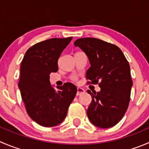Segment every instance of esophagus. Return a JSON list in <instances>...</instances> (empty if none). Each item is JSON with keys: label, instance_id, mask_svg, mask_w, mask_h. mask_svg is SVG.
Masks as SVG:
<instances>
[{"label": "esophagus", "instance_id": "1", "mask_svg": "<svg viewBox=\"0 0 149 149\" xmlns=\"http://www.w3.org/2000/svg\"><path fill=\"white\" fill-rule=\"evenodd\" d=\"M84 92H85V91L83 88H77L76 95H77V96H80V95H81L82 93H83Z\"/></svg>", "mask_w": 149, "mask_h": 149}]
</instances>
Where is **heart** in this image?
I'll use <instances>...</instances> for the list:
<instances>
[{"label":"heart","instance_id":"obj_1","mask_svg":"<svg viewBox=\"0 0 149 149\" xmlns=\"http://www.w3.org/2000/svg\"><path fill=\"white\" fill-rule=\"evenodd\" d=\"M72 80H74V81H76V80H77V77H76V76H74V77H72Z\"/></svg>","mask_w":149,"mask_h":149}]
</instances>
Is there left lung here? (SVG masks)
<instances>
[{
	"label": "left lung",
	"instance_id": "8db88e82",
	"mask_svg": "<svg viewBox=\"0 0 149 149\" xmlns=\"http://www.w3.org/2000/svg\"><path fill=\"white\" fill-rule=\"evenodd\" d=\"M88 58V84H99L101 91L88 93L92 101L87 110L91 122L100 128H110L124 117L132 86L129 62L118 47L96 38H81L74 43Z\"/></svg>",
	"mask_w": 149,
	"mask_h": 149
}]
</instances>
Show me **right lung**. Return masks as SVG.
<instances>
[{"instance_id":"right-lung-1","label":"right lung","mask_w":149,"mask_h":149,"mask_svg":"<svg viewBox=\"0 0 149 149\" xmlns=\"http://www.w3.org/2000/svg\"><path fill=\"white\" fill-rule=\"evenodd\" d=\"M72 39L53 38L39 42L26 51L21 63V97L28 116L42 127L61 124L75 97L77 87L72 83H65L56 90L49 83V74L58 71V60Z\"/></svg>"}]
</instances>
